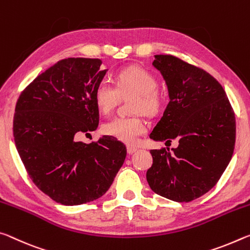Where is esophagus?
Instances as JSON below:
<instances>
[{"label":"esophagus","instance_id":"34e87169","mask_svg":"<svg viewBox=\"0 0 250 250\" xmlns=\"http://www.w3.org/2000/svg\"><path fill=\"white\" fill-rule=\"evenodd\" d=\"M136 150H137L136 147H133V146H127V153H128L129 155L134 154L135 152H136Z\"/></svg>","mask_w":250,"mask_h":250}]
</instances>
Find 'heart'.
<instances>
[{
	"label": "heart",
	"mask_w": 250,
	"mask_h": 250,
	"mask_svg": "<svg viewBox=\"0 0 250 250\" xmlns=\"http://www.w3.org/2000/svg\"><path fill=\"white\" fill-rule=\"evenodd\" d=\"M114 87L102 81L94 89V102L101 113L109 114L121 96L133 95L130 112L155 115L162 106V96L156 89L157 80L152 73L140 66L122 69L114 77ZM146 123L140 115L117 116L103 125L104 134L125 144H135L146 132Z\"/></svg>",
	"instance_id": "heart-1"
}]
</instances>
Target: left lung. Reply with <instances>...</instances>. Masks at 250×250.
<instances>
[{
	"instance_id": "1",
	"label": "left lung",
	"mask_w": 250,
	"mask_h": 250,
	"mask_svg": "<svg viewBox=\"0 0 250 250\" xmlns=\"http://www.w3.org/2000/svg\"><path fill=\"white\" fill-rule=\"evenodd\" d=\"M168 88L169 103L149 137L178 141L177 148L152 149L146 178L154 193L188 203L210 190L234 153L235 113L222 85L209 73L173 55L153 62Z\"/></svg>"
}]
</instances>
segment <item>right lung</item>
Masks as SVG:
<instances>
[{"mask_svg":"<svg viewBox=\"0 0 250 250\" xmlns=\"http://www.w3.org/2000/svg\"><path fill=\"white\" fill-rule=\"evenodd\" d=\"M100 59L69 57L24 89L15 106V146L33 183L66 206L103 196L124 164L126 147L109 136L85 144L75 135L95 130L94 89L107 69Z\"/></svg>","mask_w":250,"mask_h":250,"instance_id":"obj_1","label":"right lung"}]
</instances>
